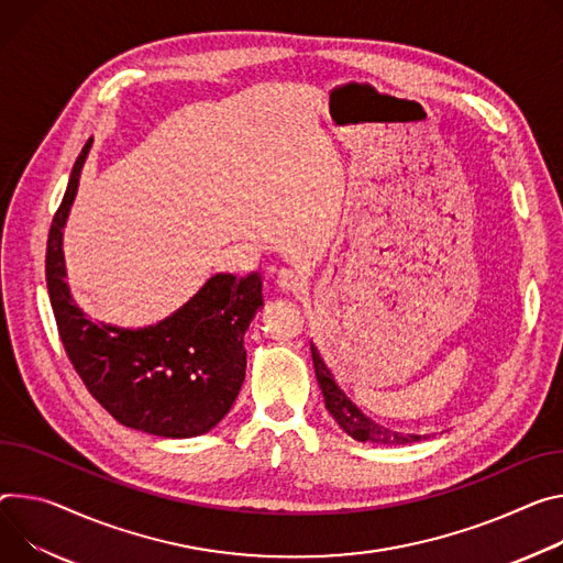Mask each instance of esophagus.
<instances>
[{
    "label": "esophagus",
    "instance_id": "esophagus-1",
    "mask_svg": "<svg viewBox=\"0 0 563 563\" xmlns=\"http://www.w3.org/2000/svg\"><path fill=\"white\" fill-rule=\"evenodd\" d=\"M276 285L287 294H298V291H302L305 280L298 269H280L276 274Z\"/></svg>",
    "mask_w": 563,
    "mask_h": 563
}]
</instances>
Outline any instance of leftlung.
I'll return each mask as SVG.
<instances>
[{
    "label": "left lung",
    "mask_w": 563,
    "mask_h": 563,
    "mask_svg": "<svg viewBox=\"0 0 563 563\" xmlns=\"http://www.w3.org/2000/svg\"><path fill=\"white\" fill-rule=\"evenodd\" d=\"M312 362H314V373H317V382L319 388L323 393L325 399V408L330 411V416L334 418V422L354 440L360 442H377V444H411V442H420L427 440V435L420 433H404L397 429H388L386 424L375 422L373 418H368L360 406H356L336 384L334 375L330 373L328 364L323 362V356L319 352V347L312 343Z\"/></svg>",
    "instance_id": "8db88e82"
}]
</instances>
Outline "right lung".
I'll return each mask as SVG.
<instances>
[{"label":"right lung","mask_w":563,"mask_h":563,"mask_svg":"<svg viewBox=\"0 0 563 563\" xmlns=\"http://www.w3.org/2000/svg\"><path fill=\"white\" fill-rule=\"evenodd\" d=\"M91 139L78 155L46 242V287L69 362L87 390L123 427L195 438L231 411L246 371L244 332L263 308V278L216 274L155 325L91 321L71 298L63 235Z\"/></svg>","instance_id":"obj_1"}]
</instances>
